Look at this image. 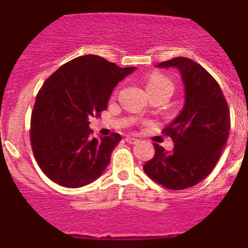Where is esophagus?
<instances>
[{
    "mask_svg": "<svg viewBox=\"0 0 248 248\" xmlns=\"http://www.w3.org/2000/svg\"><path fill=\"white\" fill-rule=\"evenodd\" d=\"M126 142H127L128 144H136L137 142H139V140H137V139H134V137L127 136V137H126Z\"/></svg>",
    "mask_w": 248,
    "mask_h": 248,
    "instance_id": "obj_1",
    "label": "esophagus"
}]
</instances>
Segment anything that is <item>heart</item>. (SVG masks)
I'll use <instances>...</instances> for the list:
<instances>
[{
	"label": "heart",
	"mask_w": 248,
	"mask_h": 248,
	"mask_svg": "<svg viewBox=\"0 0 248 248\" xmlns=\"http://www.w3.org/2000/svg\"><path fill=\"white\" fill-rule=\"evenodd\" d=\"M146 90L149 93L167 92L171 95L174 90V83L169 78L160 73H153L146 81Z\"/></svg>",
	"instance_id": "1"
}]
</instances>
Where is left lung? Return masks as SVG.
Returning <instances> with one entry per match:
<instances>
[{"instance_id":"1","label":"left lung","mask_w":248,"mask_h":248,"mask_svg":"<svg viewBox=\"0 0 248 248\" xmlns=\"http://www.w3.org/2000/svg\"><path fill=\"white\" fill-rule=\"evenodd\" d=\"M156 67L181 72L186 102L162 130L173 140V151L153 144L155 156L144 173L166 189H187L207 177L220 159L230 134V109L216 80L192 59L176 57Z\"/></svg>"}]
</instances>
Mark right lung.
<instances>
[{"label":"right lung","instance_id":"obj_1","mask_svg":"<svg viewBox=\"0 0 248 248\" xmlns=\"http://www.w3.org/2000/svg\"><path fill=\"white\" fill-rule=\"evenodd\" d=\"M134 71L87 55L62 65L46 80L32 111L31 145L50 180L81 187L103 174L121 136L93 139L89 119L106 109L114 87Z\"/></svg>","mask_w":248,"mask_h":248}]
</instances>
